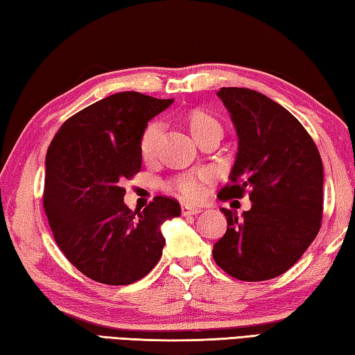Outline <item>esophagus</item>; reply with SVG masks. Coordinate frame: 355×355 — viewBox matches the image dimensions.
Returning a JSON list of instances; mask_svg holds the SVG:
<instances>
[{
  "mask_svg": "<svg viewBox=\"0 0 355 355\" xmlns=\"http://www.w3.org/2000/svg\"><path fill=\"white\" fill-rule=\"evenodd\" d=\"M180 211H182L184 216H191V215H198V213H200L202 210L198 209V207H191V205L184 204L182 207H180Z\"/></svg>",
  "mask_w": 355,
  "mask_h": 355,
  "instance_id": "34e87169",
  "label": "esophagus"
}]
</instances>
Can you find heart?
Returning <instances> with one entry per match:
<instances>
[{
	"instance_id": "obj_1",
	"label": "heart",
	"mask_w": 355,
	"mask_h": 355,
	"mask_svg": "<svg viewBox=\"0 0 355 355\" xmlns=\"http://www.w3.org/2000/svg\"><path fill=\"white\" fill-rule=\"evenodd\" d=\"M184 122L187 125V128H189L191 137L195 139L198 144L204 142V140L209 137L220 139V136H223V125H220L219 120L202 110L189 111L184 117ZM160 132H162V126H160V123L151 122L145 126L142 135H140L139 150L145 160L155 159ZM207 180H210V173L199 171L195 173V175H184L173 179L168 187L171 191H175L178 196L185 200H198L202 198L204 184Z\"/></svg>"
}]
</instances>
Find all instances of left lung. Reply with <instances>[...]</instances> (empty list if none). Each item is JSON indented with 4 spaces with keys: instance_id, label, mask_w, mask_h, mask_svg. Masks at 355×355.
Returning a JSON list of instances; mask_svg holds the SVG:
<instances>
[{
    "instance_id": "8db88e82",
    "label": "left lung",
    "mask_w": 355,
    "mask_h": 355,
    "mask_svg": "<svg viewBox=\"0 0 355 355\" xmlns=\"http://www.w3.org/2000/svg\"><path fill=\"white\" fill-rule=\"evenodd\" d=\"M238 135L230 184L218 198L241 199L249 190L252 209H220L227 232L213 245L216 264L241 282L275 278L302 258L323 216V164L303 125L258 91L220 88Z\"/></svg>"
}]
</instances>
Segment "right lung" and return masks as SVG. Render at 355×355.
<instances>
[{
	"label": "right lung",
	"instance_id": "1",
	"mask_svg": "<svg viewBox=\"0 0 355 355\" xmlns=\"http://www.w3.org/2000/svg\"><path fill=\"white\" fill-rule=\"evenodd\" d=\"M140 92H117L69 117L46 153L43 207L55 243L97 283L139 282L162 257L160 232L180 215L176 199L156 196L142 211L123 202V182L142 166L140 135L168 108Z\"/></svg>",
	"mask_w": 355,
	"mask_h": 355
}]
</instances>
